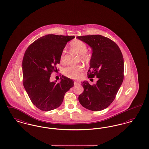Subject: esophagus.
<instances>
[{
	"label": "esophagus",
	"instance_id": "obj_1",
	"mask_svg": "<svg viewBox=\"0 0 149 149\" xmlns=\"http://www.w3.org/2000/svg\"><path fill=\"white\" fill-rule=\"evenodd\" d=\"M80 82H79V81H74V85H75V86L80 85Z\"/></svg>",
	"mask_w": 149,
	"mask_h": 149
}]
</instances>
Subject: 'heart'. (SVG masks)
Returning a JSON list of instances; mask_svg holds the SVG:
<instances>
[{
    "mask_svg": "<svg viewBox=\"0 0 149 149\" xmlns=\"http://www.w3.org/2000/svg\"><path fill=\"white\" fill-rule=\"evenodd\" d=\"M71 48L80 54V59L82 61H88L90 60L89 55L86 52L87 51V45L84 42L79 40H74L70 43ZM65 49H63L61 54V61H65ZM84 70V68L83 65H70L65 68L63 70V74L66 77L73 79H78L81 77L82 74Z\"/></svg>",
    "mask_w": 149,
    "mask_h": 149,
    "instance_id": "b5f03b06",
    "label": "heart"
}]
</instances>
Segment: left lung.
<instances>
[{
    "instance_id": "obj_1",
    "label": "left lung",
    "mask_w": 149,
    "mask_h": 149,
    "mask_svg": "<svg viewBox=\"0 0 149 149\" xmlns=\"http://www.w3.org/2000/svg\"><path fill=\"white\" fill-rule=\"evenodd\" d=\"M79 40L92 49L88 78L96 77V84L81 82L83 92L79 96V102L88 110L101 111L113 102L124 79L122 53L113 40L101 35L80 36Z\"/></svg>"
}]
</instances>
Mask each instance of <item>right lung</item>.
Wrapping results in <instances>:
<instances>
[{"mask_svg":"<svg viewBox=\"0 0 149 149\" xmlns=\"http://www.w3.org/2000/svg\"><path fill=\"white\" fill-rule=\"evenodd\" d=\"M75 36L48 34L36 40L27 48L22 60L23 84L32 103L48 111L61 105L65 94L74 85L62 75L61 81L51 82V74L57 71L62 51Z\"/></svg>","mask_w":149,"mask_h":149,"instance_id":"obj_1","label":"right lung"}]
</instances>
